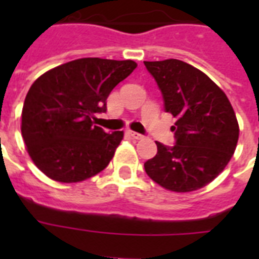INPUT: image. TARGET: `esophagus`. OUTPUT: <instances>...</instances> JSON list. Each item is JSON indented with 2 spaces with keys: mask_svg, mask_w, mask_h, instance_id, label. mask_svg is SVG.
Segmentation results:
<instances>
[{
  "mask_svg": "<svg viewBox=\"0 0 259 259\" xmlns=\"http://www.w3.org/2000/svg\"><path fill=\"white\" fill-rule=\"evenodd\" d=\"M129 134L134 138V140H142V138H144V136H142V134L136 133V132H129Z\"/></svg>",
  "mask_w": 259,
  "mask_h": 259,
  "instance_id": "esophagus-1",
  "label": "esophagus"
}]
</instances>
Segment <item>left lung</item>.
Here are the masks:
<instances>
[{"mask_svg":"<svg viewBox=\"0 0 259 259\" xmlns=\"http://www.w3.org/2000/svg\"><path fill=\"white\" fill-rule=\"evenodd\" d=\"M162 94L164 109L176 118V144L156 142L157 154L144 164L162 188L191 192L203 188L233 157L239 126L229 98L211 79L177 59L144 62Z\"/></svg>","mask_w":259,"mask_h":259,"instance_id":"left-lung-1","label":"left lung"}]
</instances>
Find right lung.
I'll list each match as a JSON object with an SVG mask.
<instances>
[{
	"label": "right lung",
	"instance_id": "right-lung-1",
	"mask_svg": "<svg viewBox=\"0 0 259 259\" xmlns=\"http://www.w3.org/2000/svg\"><path fill=\"white\" fill-rule=\"evenodd\" d=\"M137 67L133 60L83 58L47 71L26 94L21 134L32 161L60 183H78L103 170L123 132L95 125L106 99Z\"/></svg>",
	"mask_w": 259,
	"mask_h": 259
}]
</instances>
